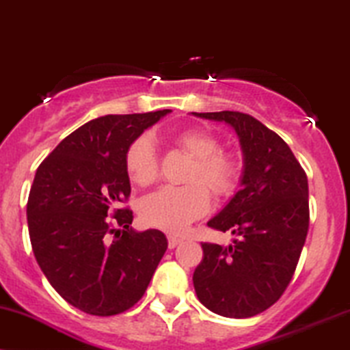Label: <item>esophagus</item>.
I'll return each instance as SVG.
<instances>
[{"label":"esophagus","mask_w":350,"mask_h":350,"mask_svg":"<svg viewBox=\"0 0 350 350\" xmlns=\"http://www.w3.org/2000/svg\"><path fill=\"white\" fill-rule=\"evenodd\" d=\"M183 239L182 237H176V236H168V247L170 249H175L176 245L182 244Z\"/></svg>","instance_id":"esophagus-1"}]
</instances>
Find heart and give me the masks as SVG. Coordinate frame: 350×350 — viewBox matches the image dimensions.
I'll return each instance as SVG.
<instances>
[{
    "label": "heart",
    "instance_id": "b5f03b06",
    "mask_svg": "<svg viewBox=\"0 0 350 350\" xmlns=\"http://www.w3.org/2000/svg\"><path fill=\"white\" fill-rule=\"evenodd\" d=\"M175 144L195 159L188 175V187H160L141 201V216L149 226L168 232H180L208 213L209 195H229L239 178V165L229 154L217 152L215 135L198 129H187L174 137ZM126 170L137 185H149L157 178L159 162L155 144L141 135L126 150ZM205 186L203 187L202 185Z\"/></svg>",
    "mask_w": 350,
    "mask_h": 350
}]
</instances>
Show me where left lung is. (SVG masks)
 <instances>
[{
	"instance_id": "obj_1",
	"label": "left lung",
	"mask_w": 350,
	"mask_h": 350,
	"mask_svg": "<svg viewBox=\"0 0 350 350\" xmlns=\"http://www.w3.org/2000/svg\"><path fill=\"white\" fill-rule=\"evenodd\" d=\"M231 126L241 144V190L208 226L231 231L232 244H201L193 273L196 297L213 313L250 318L282 297L293 277L310 226L308 178L278 134L237 111L191 113Z\"/></svg>"
}]
</instances>
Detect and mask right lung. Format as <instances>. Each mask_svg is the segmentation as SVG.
<instances>
[{
    "label": "right lung",
    "mask_w": 350,
    "mask_h": 350,
    "mask_svg": "<svg viewBox=\"0 0 350 350\" xmlns=\"http://www.w3.org/2000/svg\"><path fill=\"white\" fill-rule=\"evenodd\" d=\"M168 113L92 119L37 168L27 200L32 250L57 293L83 313L134 306L165 254L163 232L134 231L133 211L116 208L131 195L127 147Z\"/></svg>",
    "instance_id": "obj_1"
}]
</instances>
